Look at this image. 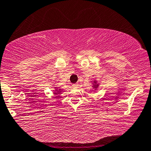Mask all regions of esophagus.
I'll return each instance as SVG.
<instances>
[{"mask_svg":"<svg viewBox=\"0 0 151 151\" xmlns=\"http://www.w3.org/2000/svg\"><path fill=\"white\" fill-rule=\"evenodd\" d=\"M78 83H75V84H73V86H73V88H78Z\"/></svg>","mask_w":151,"mask_h":151,"instance_id":"1","label":"esophagus"}]
</instances>
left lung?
Instances as JSON below:
<instances>
[{
  "mask_svg": "<svg viewBox=\"0 0 151 151\" xmlns=\"http://www.w3.org/2000/svg\"><path fill=\"white\" fill-rule=\"evenodd\" d=\"M96 86H97V85H96ZM96 86H95V87H96Z\"/></svg>",
  "mask_w": 151,
  "mask_h": 151,
  "instance_id": "8db88e82",
  "label": "left lung"
}]
</instances>
